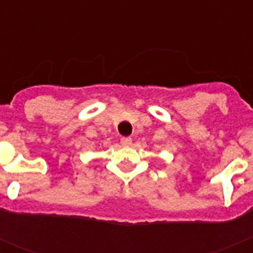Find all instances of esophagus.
Wrapping results in <instances>:
<instances>
[{"label":"esophagus","mask_w":253,"mask_h":253,"mask_svg":"<svg viewBox=\"0 0 253 253\" xmlns=\"http://www.w3.org/2000/svg\"><path fill=\"white\" fill-rule=\"evenodd\" d=\"M120 143H122L123 146L124 147H128L131 144V138L130 137H125V138H122V140H120Z\"/></svg>","instance_id":"34e87169"}]
</instances>
